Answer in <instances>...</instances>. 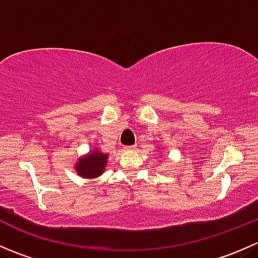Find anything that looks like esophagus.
<instances>
[{
  "label": "esophagus",
  "mask_w": 258,
  "mask_h": 258,
  "mask_svg": "<svg viewBox=\"0 0 258 258\" xmlns=\"http://www.w3.org/2000/svg\"><path fill=\"white\" fill-rule=\"evenodd\" d=\"M126 148L127 151H135L136 150V146H127V147H124Z\"/></svg>",
  "instance_id": "1"
}]
</instances>
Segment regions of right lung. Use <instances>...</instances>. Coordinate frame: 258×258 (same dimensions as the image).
I'll return each instance as SVG.
<instances>
[{
	"instance_id": "obj_1",
	"label": "right lung",
	"mask_w": 258,
	"mask_h": 258,
	"mask_svg": "<svg viewBox=\"0 0 258 258\" xmlns=\"http://www.w3.org/2000/svg\"><path fill=\"white\" fill-rule=\"evenodd\" d=\"M107 160L108 156L106 153L100 152L97 148H95L88 155L79 158V162L75 168L81 177L96 178L103 173Z\"/></svg>"
}]
</instances>
